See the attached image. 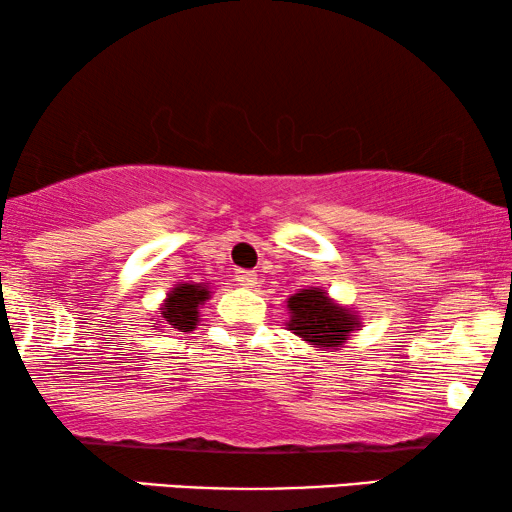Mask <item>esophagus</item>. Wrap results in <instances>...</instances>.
I'll return each instance as SVG.
<instances>
[{"mask_svg":"<svg viewBox=\"0 0 512 512\" xmlns=\"http://www.w3.org/2000/svg\"><path fill=\"white\" fill-rule=\"evenodd\" d=\"M237 282H240L242 286H247V289H251V286H256V282H258V277H256V272H251V270H237Z\"/></svg>","mask_w":512,"mask_h":512,"instance_id":"esophagus-1","label":"esophagus"}]
</instances>
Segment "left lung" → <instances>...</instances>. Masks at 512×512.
Returning a JSON list of instances; mask_svg holds the SVG:
<instances>
[{
    "mask_svg": "<svg viewBox=\"0 0 512 512\" xmlns=\"http://www.w3.org/2000/svg\"><path fill=\"white\" fill-rule=\"evenodd\" d=\"M289 328L300 338L319 347H340L356 331V317L335 307L321 289H305L289 298Z\"/></svg>",
    "mask_w": 512,
    "mask_h": 512,
    "instance_id": "left-lung-1",
    "label": "left lung"
}]
</instances>
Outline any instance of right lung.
Returning a JSON list of instances; mask_svg holds the SVG:
<instances>
[{
	"instance_id": "right-lung-1",
	"label": "right lung",
	"mask_w": 512,
	"mask_h": 512,
	"mask_svg": "<svg viewBox=\"0 0 512 512\" xmlns=\"http://www.w3.org/2000/svg\"><path fill=\"white\" fill-rule=\"evenodd\" d=\"M209 296V291L200 284H179L177 289L170 293L167 303L163 307L165 324L174 328V331H191L198 321V307L202 300Z\"/></svg>"
}]
</instances>
